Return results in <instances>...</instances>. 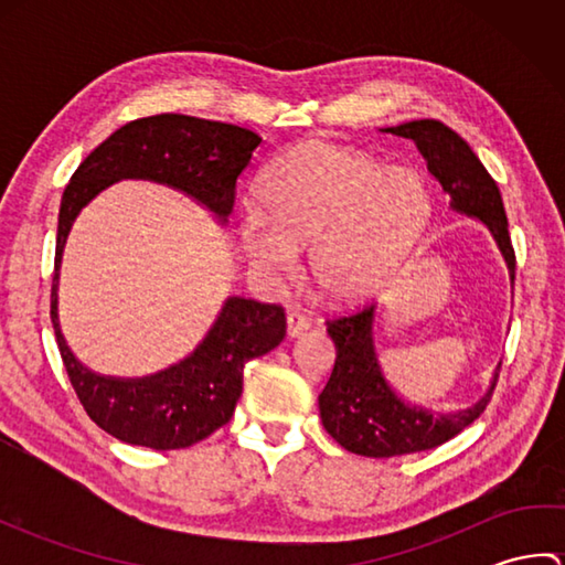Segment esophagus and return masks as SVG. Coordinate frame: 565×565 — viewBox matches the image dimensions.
I'll return each mask as SVG.
<instances>
[{
	"mask_svg": "<svg viewBox=\"0 0 565 565\" xmlns=\"http://www.w3.org/2000/svg\"><path fill=\"white\" fill-rule=\"evenodd\" d=\"M310 328V320L303 316V313H296V310H291L289 316H286V334L289 338H301V334Z\"/></svg>",
	"mask_w": 565,
	"mask_h": 565,
	"instance_id": "esophagus-1",
	"label": "esophagus"
}]
</instances>
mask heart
<instances>
[{
    "mask_svg": "<svg viewBox=\"0 0 565 565\" xmlns=\"http://www.w3.org/2000/svg\"><path fill=\"white\" fill-rule=\"evenodd\" d=\"M257 196L262 213L247 211L237 227L252 271L274 279L310 244V279L334 303L376 296L429 218L417 172L328 142H306L276 160L259 177Z\"/></svg>",
    "mask_w": 565,
    "mask_h": 565,
    "instance_id": "heart-1",
    "label": "heart"
}]
</instances>
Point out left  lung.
<instances>
[{
  "label": "left lung",
  "mask_w": 565,
  "mask_h": 565,
  "mask_svg": "<svg viewBox=\"0 0 565 565\" xmlns=\"http://www.w3.org/2000/svg\"><path fill=\"white\" fill-rule=\"evenodd\" d=\"M383 130L413 140L423 152L429 174L449 194L451 209L478 218L488 227L514 284V249L500 189L468 142L435 118H419ZM374 328L376 306L328 320V334L338 356L328 386L318 395V405L322 427L334 441L359 456L388 459V456L435 449L481 417L493 395L500 364L481 401L459 413L437 415L427 407L405 403L391 388L376 354Z\"/></svg>",
  "instance_id": "1"
}]
</instances>
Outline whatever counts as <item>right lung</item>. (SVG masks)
I'll list each match as a JSON object with an SVG mask.
<instances>
[{
	"instance_id": "1",
	"label": "right lung",
	"mask_w": 565,
	"mask_h": 565,
	"mask_svg": "<svg viewBox=\"0 0 565 565\" xmlns=\"http://www.w3.org/2000/svg\"><path fill=\"white\" fill-rule=\"evenodd\" d=\"M262 138L247 128L184 114L130 121L87 154L65 186L57 215L51 320L72 388L87 415L111 437L158 451L206 439L233 417L249 359L286 334L284 308L231 296L206 338L179 364L142 379L94 374L60 332L57 279L70 227L87 203L121 179L167 184L206 206L221 223L235 203L237 177Z\"/></svg>"
}]
</instances>
